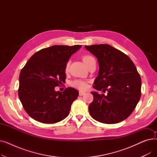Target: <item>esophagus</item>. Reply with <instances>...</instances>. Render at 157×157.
Here are the masks:
<instances>
[{
  "mask_svg": "<svg viewBox=\"0 0 157 157\" xmlns=\"http://www.w3.org/2000/svg\"><path fill=\"white\" fill-rule=\"evenodd\" d=\"M85 94V92H79V95H80V96H83V95H84Z\"/></svg>",
  "mask_w": 157,
  "mask_h": 157,
  "instance_id": "34e87169",
  "label": "esophagus"
}]
</instances>
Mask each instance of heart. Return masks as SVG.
Here are the masks:
<instances>
[{"mask_svg":"<svg viewBox=\"0 0 157 157\" xmlns=\"http://www.w3.org/2000/svg\"><path fill=\"white\" fill-rule=\"evenodd\" d=\"M94 58L91 56V55H85L82 57V59H83V61L84 62V63L88 65V64L89 63V62H90V60L94 59ZM69 68V62H67L66 63L65 65V70L66 72H67ZM71 86L74 87V88H78L79 90H85L88 87V83L87 81H83V80H80V79H76L73 81L72 83H71Z\"/></svg>","mask_w":157,"mask_h":157,"instance_id":"1","label":"heart"}]
</instances>
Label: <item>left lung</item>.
<instances>
[{
  "mask_svg": "<svg viewBox=\"0 0 157 157\" xmlns=\"http://www.w3.org/2000/svg\"><path fill=\"white\" fill-rule=\"evenodd\" d=\"M99 63L98 76L93 86L108 94L92 92L94 101L88 106L95 120L107 124L127 118L141 95V78L133 62L124 53L109 44L85 46Z\"/></svg>",
  "mask_w": 157,
  "mask_h": 157,
  "instance_id": "obj_1",
  "label": "left lung"
}]
</instances>
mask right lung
<instances>
[{
  "instance_id": "obj_1",
  "label": "right lung",
  "mask_w": 157,
  "mask_h": 157,
  "mask_svg": "<svg viewBox=\"0 0 157 157\" xmlns=\"http://www.w3.org/2000/svg\"><path fill=\"white\" fill-rule=\"evenodd\" d=\"M81 45H55L33 55L22 68L18 96L29 116L43 123H55L68 116L79 92L73 88L55 92L65 81V65Z\"/></svg>"
}]
</instances>
